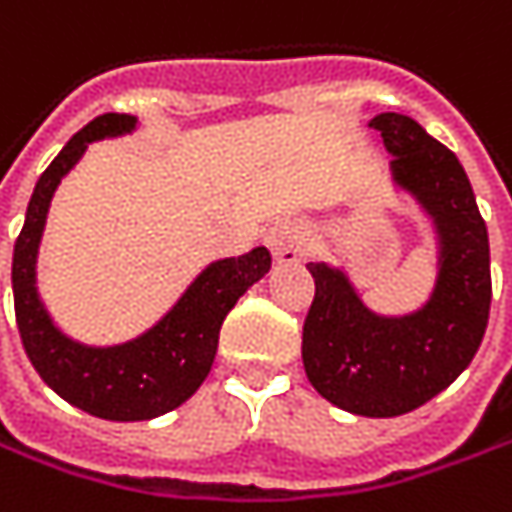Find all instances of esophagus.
Here are the masks:
<instances>
[{"mask_svg": "<svg viewBox=\"0 0 512 512\" xmlns=\"http://www.w3.org/2000/svg\"><path fill=\"white\" fill-rule=\"evenodd\" d=\"M268 247L276 265H299L311 253V230L302 221H279L270 227Z\"/></svg>", "mask_w": 512, "mask_h": 512, "instance_id": "34e87169", "label": "esophagus"}]
</instances>
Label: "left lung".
Wrapping results in <instances>:
<instances>
[{
	"label": "left lung",
	"mask_w": 512,
	"mask_h": 512,
	"mask_svg": "<svg viewBox=\"0 0 512 512\" xmlns=\"http://www.w3.org/2000/svg\"><path fill=\"white\" fill-rule=\"evenodd\" d=\"M392 181L429 218L438 244L432 294L418 311L377 314L343 268L311 262L317 294L302 328L311 386L351 415L395 418L444 392L470 366L490 317V239L470 178L444 143L397 112L371 117Z\"/></svg>",
	"instance_id": "1"
}]
</instances>
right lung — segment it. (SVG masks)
Returning <instances> with one entry per match:
<instances>
[{
	"mask_svg": "<svg viewBox=\"0 0 512 512\" xmlns=\"http://www.w3.org/2000/svg\"><path fill=\"white\" fill-rule=\"evenodd\" d=\"M138 117L100 115L83 126L39 175L13 244V308L28 360L71 406L103 421H152L190 400L213 369L221 322L239 296L270 270L268 247L210 262L178 302L135 340L86 345L54 325L37 291V256L51 198L89 143L135 132Z\"/></svg>",
	"mask_w": 512,
	"mask_h": 512,
	"instance_id": "1",
	"label": "right lung"
}]
</instances>
